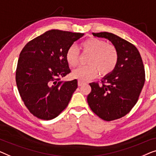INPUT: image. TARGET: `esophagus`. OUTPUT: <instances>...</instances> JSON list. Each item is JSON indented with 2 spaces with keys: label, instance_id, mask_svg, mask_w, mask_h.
<instances>
[{
  "label": "esophagus",
  "instance_id": "34e87169",
  "mask_svg": "<svg viewBox=\"0 0 156 156\" xmlns=\"http://www.w3.org/2000/svg\"><path fill=\"white\" fill-rule=\"evenodd\" d=\"M85 82H83V81H81V80H78V86H82L83 85H84L85 84Z\"/></svg>",
  "mask_w": 156,
  "mask_h": 156
}]
</instances>
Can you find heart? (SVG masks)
I'll return each mask as SVG.
<instances>
[{
  "instance_id": "heart-1",
  "label": "heart",
  "mask_w": 156,
  "mask_h": 156,
  "mask_svg": "<svg viewBox=\"0 0 156 156\" xmlns=\"http://www.w3.org/2000/svg\"><path fill=\"white\" fill-rule=\"evenodd\" d=\"M80 47L85 53H90L88 66H79L72 71L73 78L82 81L94 78L97 76L98 71L101 76L111 73L117 66L119 54L115 46L107 44L105 41L97 38H89L83 41ZM78 50L74 46L67 49L66 60L69 66H76L79 62Z\"/></svg>"
}]
</instances>
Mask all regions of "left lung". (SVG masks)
Listing matches in <instances>:
<instances>
[{
    "label": "left lung",
    "mask_w": 156,
    "mask_h": 156,
    "mask_svg": "<svg viewBox=\"0 0 156 156\" xmlns=\"http://www.w3.org/2000/svg\"><path fill=\"white\" fill-rule=\"evenodd\" d=\"M106 39L119 54L115 69L101 79L102 85L91 83L87 100L94 113L105 121L119 119L137 102L145 83V70L139 50L132 44L112 33H93Z\"/></svg>",
    "instance_id": "8db88e82"
}]
</instances>
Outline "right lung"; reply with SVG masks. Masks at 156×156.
<instances>
[{"label": "right lung", "mask_w": 156, "mask_h": 156, "mask_svg": "<svg viewBox=\"0 0 156 156\" xmlns=\"http://www.w3.org/2000/svg\"><path fill=\"white\" fill-rule=\"evenodd\" d=\"M84 33L51 30L29 41L17 61L16 83L25 106L44 120L56 117L68 106L78 80L63 81L71 72L67 49Z\"/></svg>", "instance_id": "obj_1"}]
</instances>
